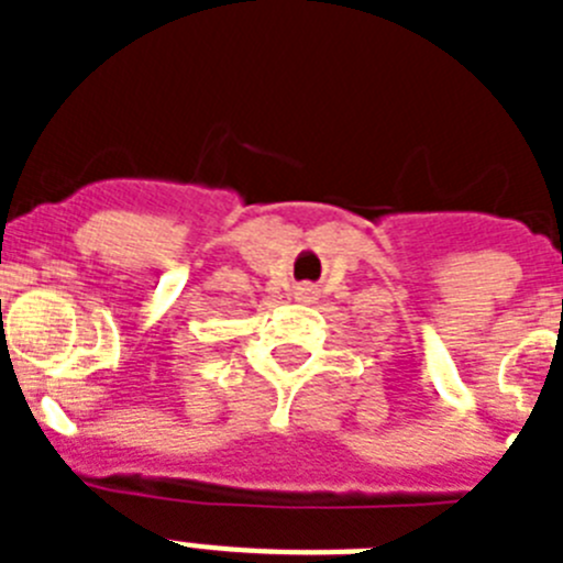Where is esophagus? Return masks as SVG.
I'll list each match as a JSON object with an SVG mask.
<instances>
[{
	"instance_id": "obj_1",
	"label": "esophagus",
	"mask_w": 563,
	"mask_h": 563,
	"mask_svg": "<svg viewBox=\"0 0 563 563\" xmlns=\"http://www.w3.org/2000/svg\"><path fill=\"white\" fill-rule=\"evenodd\" d=\"M310 296H312L310 287H298L296 290V298H301V301H310Z\"/></svg>"
}]
</instances>
